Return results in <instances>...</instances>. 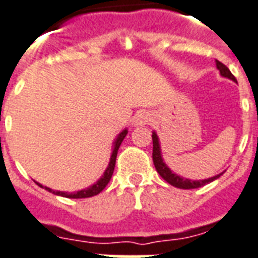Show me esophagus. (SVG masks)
I'll return each instance as SVG.
<instances>
[{"mask_svg": "<svg viewBox=\"0 0 258 258\" xmlns=\"http://www.w3.org/2000/svg\"><path fill=\"white\" fill-rule=\"evenodd\" d=\"M152 120V115L148 111H139L136 112L135 116L133 119L134 125H146Z\"/></svg>", "mask_w": 258, "mask_h": 258, "instance_id": "obj_1", "label": "esophagus"}]
</instances>
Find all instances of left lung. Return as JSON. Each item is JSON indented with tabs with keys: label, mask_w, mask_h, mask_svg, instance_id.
<instances>
[{
	"label": "left lung",
	"mask_w": 258,
	"mask_h": 258,
	"mask_svg": "<svg viewBox=\"0 0 258 258\" xmlns=\"http://www.w3.org/2000/svg\"><path fill=\"white\" fill-rule=\"evenodd\" d=\"M216 68L219 69L220 74L225 77V78L232 79L233 82H236V78H234V75L232 74L229 69L225 66L224 63H221L220 60H216ZM152 144H154V150H152V160H154L155 168L158 171V173L163 179L169 183L171 185L176 188H181V189H194V188H200L205 184L211 183L213 180L219 179L223 173H220V175H216V176L209 177V179H204V180H189V179H184V177L179 176L176 173H173L171 169L167 167L164 162H163L162 158V151H160V143H159V138L156 135V133H152Z\"/></svg>",
	"instance_id": "left-lung-1"
}]
</instances>
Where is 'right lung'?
<instances>
[{
    "label": "right lung",
    "mask_w": 258,
    "mask_h": 258,
    "mask_svg": "<svg viewBox=\"0 0 258 258\" xmlns=\"http://www.w3.org/2000/svg\"><path fill=\"white\" fill-rule=\"evenodd\" d=\"M127 130H123L122 133L119 134L118 138H116V140H115L114 143V150H112V154H111V158H110V163H108V167L106 168V171H104V173L102 175V177H100L98 181H96L95 184H93L91 187L86 188V189H82V190H78V192H73V194H69V192H60V190H53L51 188H47V187H43L42 184L37 183L39 185V187L45 188L46 190H49V192H51V194L54 195H58V196H63V198H69V199H85V198H91V196H95V195L100 194L102 190L106 188V185L108 184V181H110L111 176H112V173H114V168H115V162H116V155H118V150L119 147H120V144H122L123 139L125 138V135H127Z\"/></svg>",
    "instance_id": "obj_1"
}]
</instances>
